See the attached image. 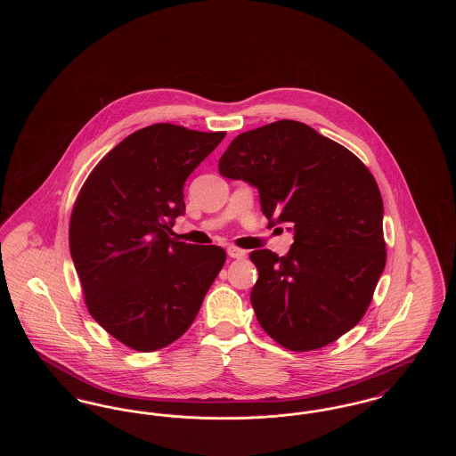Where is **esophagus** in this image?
I'll list each match as a JSON object with an SVG mask.
<instances>
[{
  "mask_svg": "<svg viewBox=\"0 0 456 456\" xmlns=\"http://www.w3.org/2000/svg\"><path fill=\"white\" fill-rule=\"evenodd\" d=\"M227 255L231 256V258H236V260H240V258H246V251L244 249H240L238 246H229L227 248Z\"/></svg>",
  "mask_w": 456,
  "mask_h": 456,
  "instance_id": "1",
  "label": "esophagus"
}]
</instances>
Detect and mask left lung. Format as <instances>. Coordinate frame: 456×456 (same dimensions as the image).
Instances as JSON below:
<instances>
[{"label": "left lung", "instance_id": "left-lung-1", "mask_svg": "<svg viewBox=\"0 0 456 456\" xmlns=\"http://www.w3.org/2000/svg\"><path fill=\"white\" fill-rule=\"evenodd\" d=\"M218 173L256 186L265 217L294 225L285 256L249 255L260 272L251 304L261 328L282 347L307 352L357 325L387 265L383 198L361 159L281 119L238 134Z\"/></svg>", "mask_w": 456, "mask_h": 456}]
</instances>
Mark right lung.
I'll return each instance as SVG.
<instances>
[{
    "mask_svg": "<svg viewBox=\"0 0 456 456\" xmlns=\"http://www.w3.org/2000/svg\"><path fill=\"white\" fill-rule=\"evenodd\" d=\"M225 131L157 123L131 133L88 174L69 217V253L90 316L138 352L195 322L225 263L220 246L171 239L183 186Z\"/></svg>",
    "mask_w": 456,
    "mask_h": 456,
    "instance_id": "right-lung-1",
    "label": "right lung"
}]
</instances>
